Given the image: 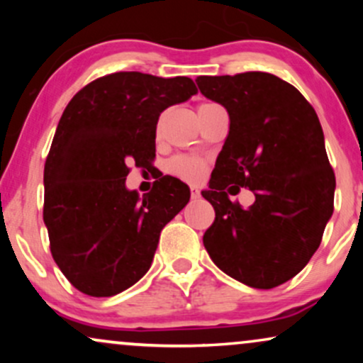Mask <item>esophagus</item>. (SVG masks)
Segmentation results:
<instances>
[{
    "instance_id": "esophagus-1",
    "label": "esophagus",
    "mask_w": 363,
    "mask_h": 363,
    "mask_svg": "<svg viewBox=\"0 0 363 363\" xmlns=\"http://www.w3.org/2000/svg\"><path fill=\"white\" fill-rule=\"evenodd\" d=\"M199 196H201V193H199L198 187H196V186H191V198L196 199V198H199Z\"/></svg>"
}]
</instances>
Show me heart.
<instances>
[{"label": "heart", "mask_w": 363, "mask_h": 363, "mask_svg": "<svg viewBox=\"0 0 363 363\" xmlns=\"http://www.w3.org/2000/svg\"><path fill=\"white\" fill-rule=\"evenodd\" d=\"M203 106H206V104H201L199 107ZM205 170H206L205 160H201V158L198 157L177 155L169 162V172L172 174V176L184 179V181H189V182L199 181V179L205 176Z\"/></svg>", "instance_id": "heart-1"}]
</instances>
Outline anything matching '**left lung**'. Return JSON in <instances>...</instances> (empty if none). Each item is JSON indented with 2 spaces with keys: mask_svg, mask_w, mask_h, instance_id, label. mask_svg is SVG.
I'll return each instance as SVG.
<instances>
[{
  "mask_svg": "<svg viewBox=\"0 0 363 363\" xmlns=\"http://www.w3.org/2000/svg\"><path fill=\"white\" fill-rule=\"evenodd\" d=\"M198 89L227 109L230 129L203 198L215 222L203 235L213 262L252 289L301 273L318 251L335 205L336 179L314 107L272 73L198 77ZM249 186V208L228 194Z\"/></svg>",
  "mask_w": 363,
  "mask_h": 363,
  "instance_id": "left-lung-1",
  "label": "left lung"
}]
</instances>
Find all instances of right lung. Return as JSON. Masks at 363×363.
Here are the masks:
<instances>
[{"label":"right lung","mask_w":363,"mask_h":363,"mask_svg":"<svg viewBox=\"0 0 363 363\" xmlns=\"http://www.w3.org/2000/svg\"><path fill=\"white\" fill-rule=\"evenodd\" d=\"M187 77L119 72L78 91L62 112L44 165V223L69 283L112 297L152 266L162 228L189 201V187L164 176L152 191L126 187L129 165L155 158L160 114L194 95Z\"/></svg>","instance_id":"1"}]
</instances>
